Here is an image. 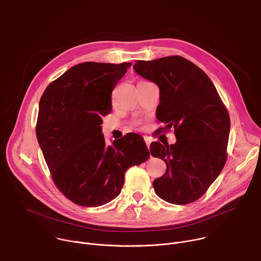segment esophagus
<instances>
[{"mask_svg":"<svg viewBox=\"0 0 261 261\" xmlns=\"http://www.w3.org/2000/svg\"><path fill=\"white\" fill-rule=\"evenodd\" d=\"M144 140H145V143H146V146L147 148H150V144H151V139L148 137H144Z\"/></svg>","mask_w":261,"mask_h":261,"instance_id":"34e87169","label":"esophagus"}]
</instances>
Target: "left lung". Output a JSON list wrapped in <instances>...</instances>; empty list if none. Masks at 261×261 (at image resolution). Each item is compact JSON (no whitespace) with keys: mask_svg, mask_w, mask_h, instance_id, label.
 I'll return each instance as SVG.
<instances>
[{"mask_svg":"<svg viewBox=\"0 0 261 261\" xmlns=\"http://www.w3.org/2000/svg\"><path fill=\"white\" fill-rule=\"evenodd\" d=\"M134 71L160 91L156 110L165 130L174 128L173 144L152 142L151 155L166 163L153 182L156 194L173 204L200 198L226 162L230 120L214 84L192 62L181 57L137 61Z\"/></svg>","mask_w":261,"mask_h":261,"instance_id":"left-lung-1","label":"left lung"}]
</instances>
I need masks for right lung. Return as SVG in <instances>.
<instances>
[{
    "label": "right lung",
    "instance_id": "obj_1",
    "mask_svg": "<svg viewBox=\"0 0 261 261\" xmlns=\"http://www.w3.org/2000/svg\"><path fill=\"white\" fill-rule=\"evenodd\" d=\"M131 63L86 62L53 82L40 102L36 135L59 190L72 202L96 207L115 199L125 171L147 160L143 138L127 134L106 145L102 117L111 92Z\"/></svg>",
    "mask_w": 261,
    "mask_h": 261
}]
</instances>
